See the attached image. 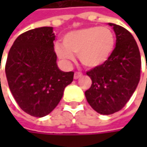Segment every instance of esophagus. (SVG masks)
<instances>
[{"label": "esophagus", "instance_id": "1", "mask_svg": "<svg viewBox=\"0 0 147 147\" xmlns=\"http://www.w3.org/2000/svg\"><path fill=\"white\" fill-rule=\"evenodd\" d=\"M82 73H81V72L76 71L75 74H74V78H75V79H79V78L82 77Z\"/></svg>", "mask_w": 147, "mask_h": 147}]
</instances>
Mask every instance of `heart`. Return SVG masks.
Returning <instances> with one entry per match:
<instances>
[{
  "label": "heart",
  "instance_id": "heart-1",
  "mask_svg": "<svg viewBox=\"0 0 147 147\" xmlns=\"http://www.w3.org/2000/svg\"><path fill=\"white\" fill-rule=\"evenodd\" d=\"M115 45V36L109 28L92 26L66 33L62 38V45L55 44L54 51L65 64H71L74 55H78L85 67L96 68L111 58Z\"/></svg>",
  "mask_w": 147,
  "mask_h": 147
}]
</instances>
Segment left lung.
Wrapping results in <instances>:
<instances>
[{
    "instance_id": "8db88e82",
    "label": "left lung",
    "mask_w": 147,
    "mask_h": 147,
    "mask_svg": "<svg viewBox=\"0 0 147 147\" xmlns=\"http://www.w3.org/2000/svg\"><path fill=\"white\" fill-rule=\"evenodd\" d=\"M116 34V47L102 65L87 71L92 85L85 92L90 106L98 113L110 115L124 107L140 78V53L131 33L110 23Z\"/></svg>"
}]
</instances>
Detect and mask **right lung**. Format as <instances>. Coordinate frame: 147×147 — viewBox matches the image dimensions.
Segmentation results:
<instances>
[{"label": "right lung", "instance_id": "1", "mask_svg": "<svg viewBox=\"0 0 147 147\" xmlns=\"http://www.w3.org/2000/svg\"><path fill=\"white\" fill-rule=\"evenodd\" d=\"M53 27L21 34L9 50L5 66L12 94L19 107L36 117L49 114L59 103L74 72L57 66Z\"/></svg>", "mask_w": 147, "mask_h": 147}]
</instances>
